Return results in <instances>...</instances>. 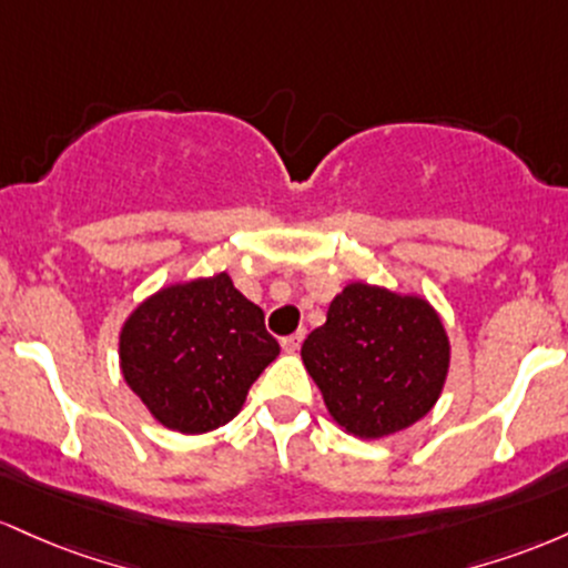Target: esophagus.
Masks as SVG:
<instances>
[{"label": "esophagus", "instance_id": "esophagus-1", "mask_svg": "<svg viewBox=\"0 0 568 568\" xmlns=\"http://www.w3.org/2000/svg\"><path fill=\"white\" fill-rule=\"evenodd\" d=\"M303 337H305V333H303V329H301V333H295V335L284 337V341H282V348H284V352H286V354H297V348H301Z\"/></svg>", "mask_w": 568, "mask_h": 568}]
</instances>
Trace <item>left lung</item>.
Wrapping results in <instances>:
<instances>
[{
	"label": "left lung",
	"mask_w": 568,
	"mask_h": 568,
	"mask_svg": "<svg viewBox=\"0 0 568 568\" xmlns=\"http://www.w3.org/2000/svg\"><path fill=\"white\" fill-rule=\"evenodd\" d=\"M303 365L348 435L381 439L422 422L450 369L443 316L422 295L352 282L305 337Z\"/></svg>",
	"instance_id": "8db88e82"
}]
</instances>
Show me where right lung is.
<instances>
[{
    "instance_id": "1",
    "label": "right lung",
    "mask_w": 568,
    "mask_h": 568,
    "mask_svg": "<svg viewBox=\"0 0 568 568\" xmlns=\"http://www.w3.org/2000/svg\"><path fill=\"white\" fill-rule=\"evenodd\" d=\"M120 373L150 416L180 435L233 422L278 356L265 314L225 271L161 286L125 316Z\"/></svg>"
}]
</instances>
